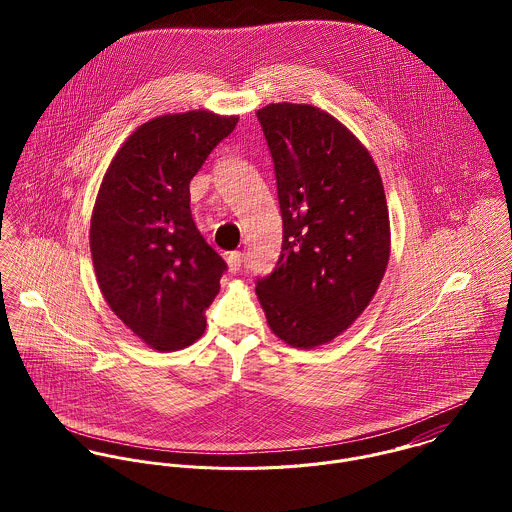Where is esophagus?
I'll use <instances>...</instances> for the list:
<instances>
[{"label":"esophagus","mask_w":512,"mask_h":512,"mask_svg":"<svg viewBox=\"0 0 512 512\" xmlns=\"http://www.w3.org/2000/svg\"><path fill=\"white\" fill-rule=\"evenodd\" d=\"M242 260H244V254H242V252H230L228 258H226L228 270H230L232 274H236V272L240 270V266H242Z\"/></svg>","instance_id":"esophagus-1"}]
</instances>
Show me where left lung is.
Listing matches in <instances>:
<instances>
[{
  "mask_svg": "<svg viewBox=\"0 0 512 512\" xmlns=\"http://www.w3.org/2000/svg\"><path fill=\"white\" fill-rule=\"evenodd\" d=\"M270 147L284 242L256 295L276 337L315 349L345 333L372 301L390 258L378 167L361 140L311 104L256 112Z\"/></svg>",
  "mask_w": 512,
  "mask_h": 512,
  "instance_id": "1",
  "label": "left lung"
}]
</instances>
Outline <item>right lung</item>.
<instances>
[{
	"label": "right lung",
	"instance_id": "add662e5",
	"mask_svg": "<svg viewBox=\"0 0 512 512\" xmlns=\"http://www.w3.org/2000/svg\"><path fill=\"white\" fill-rule=\"evenodd\" d=\"M236 124L209 110L157 116L102 177L90 219L96 282L149 349L179 351L205 333L226 264L193 222L189 183Z\"/></svg>",
	"mask_w": 512,
	"mask_h": 512
}]
</instances>
